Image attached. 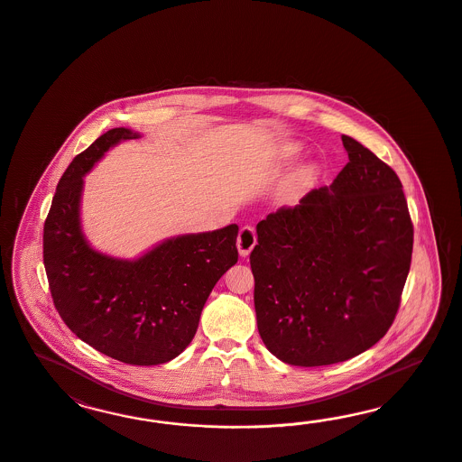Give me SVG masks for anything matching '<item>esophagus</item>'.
Here are the masks:
<instances>
[{"label":"esophagus","mask_w":462,"mask_h":462,"mask_svg":"<svg viewBox=\"0 0 462 462\" xmlns=\"http://www.w3.org/2000/svg\"><path fill=\"white\" fill-rule=\"evenodd\" d=\"M255 244H257V237H255V232H254V228L249 226V225L242 226V228H240V232H238L237 237L238 254H240L242 257H247V255L251 254V251L254 249V245H255Z\"/></svg>","instance_id":"34e87169"}]
</instances>
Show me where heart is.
Here are the masks:
<instances>
[{
    "label": "heart",
    "instance_id": "1",
    "mask_svg": "<svg viewBox=\"0 0 462 462\" xmlns=\"http://www.w3.org/2000/svg\"><path fill=\"white\" fill-rule=\"evenodd\" d=\"M300 154H301V147H300L298 143H294V142L284 143L280 149V157L282 161H286V162L294 161ZM319 176H320L319 164L307 162V164L300 166V168L296 169L293 174L290 176L288 182H286V186H284V196H286L288 199H296V198L305 195L307 191H310V189L315 186Z\"/></svg>",
    "mask_w": 462,
    "mask_h": 462
}]
</instances>
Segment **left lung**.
Wrapping results in <instances>:
<instances>
[{
    "label": "left lung",
    "instance_id": "left-lung-1",
    "mask_svg": "<svg viewBox=\"0 0 462 462\" xmlns=\"http://www.w3.org/2000/svg\"><path fill=\"white\" fill-rule=\"evenodd\" d=\"M330 186L257 224L251 252L259 336L291 365L342 363L392 327L411 263L413 225L400 178L363 143Z\"/></svg>",
    "mask_w": 462,
    "mask_h": 462
}]
</instances>
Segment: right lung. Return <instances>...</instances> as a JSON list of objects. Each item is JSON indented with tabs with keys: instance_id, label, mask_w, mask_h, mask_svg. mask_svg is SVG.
I'll return each instance as SVG.
<instances>
[{
	"instance_id": "add662e5",
	"label": "right lung",
	"mask_w": 462,
	"mask_h": 462,
	"mask_svg": "<svg viewBox=\"0 0 462 462\" xmlns=\"http://www.w3.org/2000/svg\"><path fill=\"white\" fill-rule=\"evenodd\" d=\"M139 137L112 128L74 157L43 225V264L57 311L76 336L120 363L155 365L193 340L213 286L237 263L238 226L171 237L134 261L95 251L79 217L84 174L113 145Z\"/></svg>"
}]
</instances>
